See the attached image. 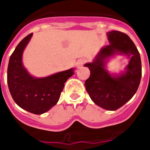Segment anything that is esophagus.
Instances as JSON below:
<instances>
[{"instance_id":"34e87169","label":"esophagus","mask_w":150,"mask_h":150,"mask_svg":"<svg viewBox=\"0 0 150 150\" xmlns=\"http://www.w3.org/2000/svg\"><path fill=\"white\" fill-rule=\"evenodd\" d=\"M86 60L85 59H79V60L77 61V63H76V64H77V67H81V66H83V64L86 63Z\"/></svg>"}]
</instances>
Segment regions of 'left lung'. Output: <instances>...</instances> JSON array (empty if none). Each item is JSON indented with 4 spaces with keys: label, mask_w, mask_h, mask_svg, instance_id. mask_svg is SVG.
I'll return each instance as SVG.
<instances>
[{
    "label": "left lung",
    "mask_w": 150,
    "mask_h": 150,
    "mask_svg": "<svg viewBox=\"0 0 150 150\" xmlns=\"http://www.w3.org/2000/svg\"><path fill=\"white\" fill-rule=\"evenodd\" d=\"M107 35L110 44L100 49L93 62L85 64L90 71L85 86L95 104L107 110H116L136 93L142 75L141 60L137 47L126 34L112 30ZM118 54L127 55L129 62L124 72L112 75L105 69V63Z\"/></svg>",
    "instance_id": "8db88e82"
}]
</instances>
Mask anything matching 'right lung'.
Masks as SVG:
<instances>
[{
	"instance_id": "obj_1",
	"label": "right lung",
	"mask_w": 150,
	"mask_h": 150,
	"mask_svg": "<svg viewBox=\"0 0 150 150\" xmlns=\"http://www.w3.org/2000/svg\"><path fill=\"white\" fill-rule=\"evenodd\" d=\"M33 34H28L16 47L10 58L7 83L14 101L21 108L40 115L47 112L59 101L64 83L73 76L74 69L56 73L51 76L35 78L22 64L24 50Z\"/></svg>"
}]
</instances>
